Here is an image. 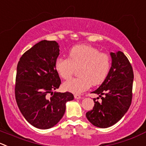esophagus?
I'll return each instance as SVG.
<instances>
[{
    "label": "esophagus",
    "mask_w": 146,
    "mask_h": 146,
    "mask_svg": "<svg viewBox=\"0 0 146 146\" xmlns=\"http://www.w3.org/2000/svg\"><path fill=\"white\" fill-rule=\"evenodd\" d=\"M74 98L76 99H80L82 97L79 94H75L74 95Z\"/></svg>",
    "instance_id": "esophagus-1"
}]
</instances>
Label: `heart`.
<instances>
[{
  "label": "heart",
  "instance_id": "b5f03b06",
  "mask_svg": "<svg viewBox=\"0 0 146 146\" xmlns=\"http://www.w3.org/2000/svg\"><path fill=\"white\" fill-rule=\"evenodd\" d=\"M111 66L110 56L100 53L96 48L89 45H78L70 49L69 58H57L55 67L59 76L68 79L79 68L80 77L65 82V90L73 93H80L91 86L103 83L108 74Z\"/></svg>",
  "mask_w": 146,
  "mask_h": 146
}]
</instances>
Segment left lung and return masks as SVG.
<instances>
[{
	"mask_svg": "<svg viewBox=\"0 0 146 146\" xmlns=\"http://www.w3.org/2000/svg\"><path fill=\"white\" fill-rule=\"evenodd\" d=\"M112 66L100 87L92 92L99 95L100 102L93 98V110L86 118L93 125L106 128L123 118L131 104L133 70L128 58L121 51L111 53ZM99 99V98H97Z\"/></svg>",
	"mask_w": 146,
	"mask_h": 146,
	"instance_id": "left-lung-1",
	"label": "left lung"
}]
</instances>
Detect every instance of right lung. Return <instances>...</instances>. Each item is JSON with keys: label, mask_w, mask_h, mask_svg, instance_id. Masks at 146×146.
Segmentation results:
<instances>
[{"label": "right lung", "mask_w": 146, "mask_h": 146, "mask_svg": "<svg viewBox=\"0 0 146 146\" xmlns=\"http://www.w3.org/2000/svg\"><path fill=\"white\" fill-rule=\"evenodd\" d=\"M59 52L57 42L41 40L23 54L17 66V104L25 120L40 129L56 125L64 115L66 102L74 98L70 92H53L61 83L55 67Z\"/></svg>", "instance_id": "obj_1"}]
</instances>
